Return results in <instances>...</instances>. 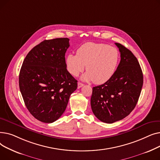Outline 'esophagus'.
Masks as SVG:
<instances>
[{"label": "esophagus", "instance_id": "34e87169", "mask_svg": "<svg viewBox=\"0 0 160 160\" xmlns=\"http://www.w3.org/2000/svg\"><path fill=\"white\" fill-rule=\"evenodd\" d=\"M83 86V84L81 82H78V88H80Z\"/></svg>", "mask_w": 160, "mask_h": 160}]
</instances>
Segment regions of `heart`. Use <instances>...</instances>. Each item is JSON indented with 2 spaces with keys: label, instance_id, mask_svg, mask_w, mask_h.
Returning <instances> with one entry per match:
<instances>
[{
  "label": "heart",
  "instance_id": "b5f03b06",
  "mask_svg": "<svg viewBox=\"0 0 160 160\" xmlns=\"http://www.w3.org/2000/svg\"><path fill=\"white\" fill-rule=\"evenodd\" d=\"M120 59L117 48L104 43L88 42L80 46L77 54H69L66 57L67 69L73 76H77L85 68L88 72L82 79L104 83L114 74Z\"/></svg>",
  "mask_w": 160,
  "mask_h": 160
}]
</instances>
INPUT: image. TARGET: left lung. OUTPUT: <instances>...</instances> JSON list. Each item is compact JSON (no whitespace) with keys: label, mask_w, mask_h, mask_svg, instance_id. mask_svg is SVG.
<instances>
[{"label":"left lung","mask_w":160,"mask_h":160,"mask_svg":"<svg viewBox=\"0 0 160 160\" xmlns=\"http://www.w3.org/2000/svg\"><path fill=\"white\" fill-rule=\"evenodd\" d=\"M121 61L113 77L93 88L92 111L97 118L113 123L128 116L136 107L143 84V76L136 57L129 49L115 43Z\"/></svg>","instance_id":"obj_1"}]
</instances>
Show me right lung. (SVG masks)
Wrapping results in <instances>:
<instances>
[{"label": "right lung", "instance_id": "obj_1", "mask_svg": "<svg viewBox=\"0 0 160 160\" xmlns=\"http://www.w3.org/2000/svg\"><path fill=\"white\" fill-rule=\"evenodd\" d=\"M69 39L44 40L24 58L19 84L25 105L35 118L45 123L58 120L65 112L77 80L66 68L65 55Z\"/></svg>", "mask_w": 160, "mask_h": 160}]
</instances>
